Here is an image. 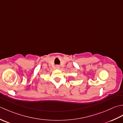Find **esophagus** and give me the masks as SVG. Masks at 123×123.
Returning <instances> with one entry per match:
<instances>
[{
  "instance_id": "34e87169",
  "label": "esophagus",
  "mask_w": 123,
  "mask_h": 123,
  "mask_svg": "<svg viewBox=\"0 0 123 123\" xmlns=\"http://www.w3.org/2000/svg\"><path fill=\"white\" fill-rule=\"evenodd\" d=\"M60 68V66H56V69H59Z\"/></svg>"
}]
</instances>
